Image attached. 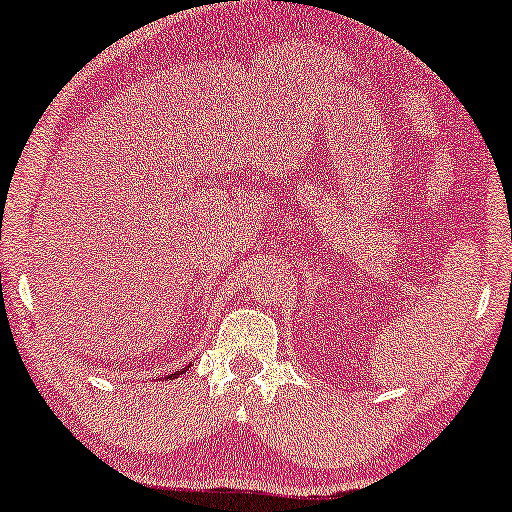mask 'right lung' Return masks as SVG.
I'll return each mask as SVG.
<instances>
[{"label":"right lung","mask_w":512,"mask_h":512,"mask_svg":"<svg viewBox=\"0 0 512 512\" xmlns=\"http://www.w3.org/2000/svg\"><path fill=\"white\" fill-rule=\"evenodd\" d=\"M190 366H192V364H187L185 368H180V371H176V373H171V375H167V377H164V380H174V377H178V375H183L185 371H190Z\"/></svg>","instance_id":"right-lung-1"}]
</instances>
